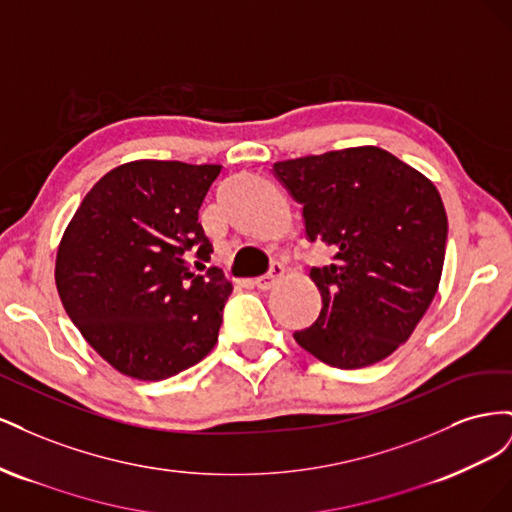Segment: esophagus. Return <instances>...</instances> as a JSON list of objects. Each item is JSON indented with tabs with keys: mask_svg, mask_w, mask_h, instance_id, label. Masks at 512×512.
Listing matches in <instances>:
<instances>
[{
	"mask_svg": "<svg viewBox=\"0 0 512 512\" xmlns=\"http://www.w3.org/2000/svg\"><path fill=\"white\" fill-rule=\"evenodd\" d=\"M282 275H284V265H282V262H273L269 273L256 277L254 284H256V288H260V290H271L277 282L282 280Z\"/></svg>",
	"mask_w": 512,
	"mask_h": 512,
	"instance_id": "1",
	"label": "esophagus"
}]
</instances>
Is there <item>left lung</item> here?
Returning a JSON list of instances; mask_svg holds the SVG:
<instances>
[{
	"label": "left lung",
	"mask_w": 512,
	"mask_h": 512,
	"mask_svg": "<svg viewBox=\"0 0 512 512\" xmlns=\"http://www.w3.org/2000/svg\"><path fill=\"white\" fill-rule=\"evenodd\" d=\"M273 175L303 205L307 239L335 250L309 271L322 309L297 344L339 369L386 359L440 284L448 220L436 185L380 147L275 162Z\"/></svg>",
	"instance_id": "obj_1"
}]
</instances>
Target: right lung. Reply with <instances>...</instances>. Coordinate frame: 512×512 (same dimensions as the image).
Wrapping results in <instances>:
<instances>
[{"label": "right lung", "instance_id": "obj_1", "mask_svg": "<svg viewBox=\"0 0 512 512\" xmlns=\"http://www.w3.org/2000/svg\"><path fill=\"white\" fill-rule=\"evenodd\" d=\"M220 164L138 160L106 173L76 209L57 250L66 314L106 363L136 380H164L218 342L232 286L200 269L213 245L198 222Z\"/></svg>", "mask_w": 512, "mask_h": 512}]
</instances>
